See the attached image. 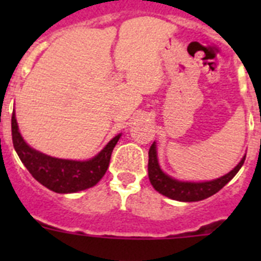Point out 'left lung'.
Returning a JSON list of instances; mask_svg holds the SVG:
<instances>
[{"label": "left lung", "instance_id": "1", "mask_svg": "<svg viewBox=\"0 0 261 261\" xmlns=\"http://www.w3.org/2000/svg\"><path fill=\"white\" fill-rule=\"evenodd\" d=\"M246 155L241 159V162L232 168L231 171L221 177H217L213 180L206 181H184L177 180L175 177L170 176L163 171L158 161V153H156V142L154 141L153 145L149 149V163H147V172H149V180L154 190L161 195L166 196L168 199L176 200V201L192 202L201 201L204 199H208L214 193L222 190L226 184L231 180L237 175V172L241 170L243 166Z\"/></svg>", "mask_w": 261, "mask_h": 261}]
</instances>
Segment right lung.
Listing matches in <instances>:
<instances>
[{
    "mask_svg": "<svg viewBox=\"0 0 261 261\" xmlns=\"http://www.w3.org/2000/svg\"><path fill=\"white\" fill-rule=\"evenodd\" d=\"M11 136L18 156L39 183L56 193H74L91 188L105 176L111 154L121 133L115 136L95 156L87 161L55 158L30 146L20 135L15 111L11 116Z\"/></svg>",
    "mask_w": 261,
    "mask_h": 261,
    "instance_id": "obj_1",
    "label": "right lung"
}]
</instances>
